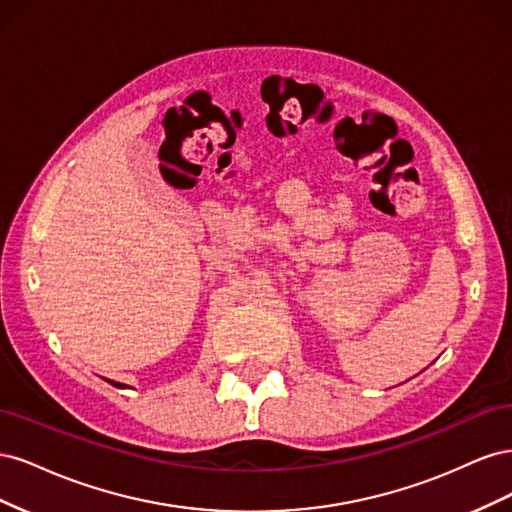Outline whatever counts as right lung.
I'll return each instance as SVG.
<instances>
[{
  "mask_svg": "<svg viewBox=\"0 0 512 512\" xmlns=\"http://www.w3.org/2000/svg\"><path fill=\"white\" fill-rule=\"evenodd\" d=\"M108 382H111L113 386H117V389H119V386H123V384H119V382H113V380H108Z\"/></svg>",
  "mask_w": 512,
  "mask_h": 512,
  "instance_id": "right-lung-1",
  "label": "right lung"
}]
</instances>
